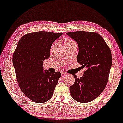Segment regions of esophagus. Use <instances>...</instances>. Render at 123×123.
I'll return each instance as SVG.
<instances>
[{
	"label": "esophagus",
	"mask_w": 123,
	"mask_h": 123,
	"mask_svg": "<svg viewBox=\"0 0 123 123\" xmlns=\"http://www.w3.org/2000/svg\"><path fill=\"white\" fill-rule=\"evenodd\" d=\"M61 74H62V75H66V74H67V73H66V72H64V71H61Z\"/></svg>",
	"instance_id": "esophagus-1"
}]
</instances>
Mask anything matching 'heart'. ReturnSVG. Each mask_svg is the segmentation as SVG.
<instances>
[{"label":"heart","mask_w":123,"mask_h":123,"mask_svg":"<svg viewBox=\"0 0 123 123\" xmlns=\"http://www.w3.org/2000/svg\"><path fill=\"white\" fill-rule=\"evenodd\" d=\"M75 43V42H73V40L69 39H66L65 40V44H70V43Z\"/></svg>","instance_id":"1"}]
</instances>
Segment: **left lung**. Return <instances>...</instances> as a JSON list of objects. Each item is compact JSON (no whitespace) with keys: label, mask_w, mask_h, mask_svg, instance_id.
Masks as SVG:
<instances>
[{"label":"left lung","mask_w":123,"mask_h":123,"mask_svg":"<svg viewBox=\"0 0 123 123\" xmlns=\"http://www.w3.org/2000/svg\"><path fill=\"white\" fill-rule=\"evenodd\" d=\"M67 34L78 44L77 62L86 68L80 78L73 74L75 82L69 87L70 92L78 102H89L102 92L108 82L112 63L111 50L96 32L77 31Z\"/></svg>","instance_id":"1"}]
</instances>
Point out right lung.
Listing matches in <instances>:
<instances>
[{
    "label": "right lung",
    "mask_w": 123,
    "mask_h": 123,
    "mask_svg": "<svg viewBox=\"0 0 123 123\" xmlns=\"http://www.w3.org/2000/svg\"><path fill=\"white\" fill-rule=\"evenodd\" d=\"M62 33L40 32L23 36L13 53L12 62L18 86L34 102L43 103L52 96L61 77L59 72L43 71V61L50 57L51 45Z\"/></svg>",
    "instance_id": "add662e5"
}]
</instances>
